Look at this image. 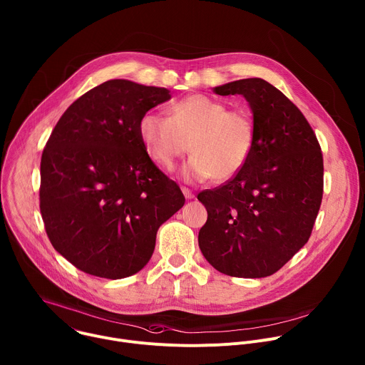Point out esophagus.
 <instances>
[{
  "label": "esophagus",
  "mask_w": 365,
  "mask_h": 365,
  "mask_svg": "<svg viewBox=\"0 0 365 365\" xmlns=\"http://www.w3.org/2000/svg\"><path fill=\"white\" fill-rule=\"evenodd\" d=\"M182 192H183V195H185L186 199H193V197H195V193H193L189 187H182Z\"/></svg>",
  "instance_id": "obj_1"
}]
</instances>
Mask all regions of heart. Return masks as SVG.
Wrapping results in <instances>:
<instances>
[{"label":"heart","mask_w":365,"mask_h":365,"mask_svg":"<svg viewBox=\"0 0 365 365\" xmlns=\"http://www.w3.org/2000/svg\"><path fill=\"white\" fill-rule=\"evenodd\" d=\"M139 136L150 159L173 168L176 159L195 155L183 169L189 180L226 182L248 162L255 142V123L250 110L227 108L222 100L193 94L169 107V117L156 111L139 120Z\"/></svg>","instance_id":"b5f03b06"}]
</instances>
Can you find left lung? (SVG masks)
<instances>
[{
  "instance_id": "1",
  "label": "left lung",
  "mask_w": 365,
  "mask_h": 365,
  "mask_svg": "<svg viewBox=\"0 0 365 365\" xmlns=\"http://www.w3.org/2000/svg\"><path fill=\"white\" fill-rule=\"evenodd\" d=\"M213 91L247 98L255 142L233 179L197 195L207 210L199 248L225 275L269 277L311 236L322 200L321 148L301 110L268 81L244 78Z\"/></svg>"
}]
</instances>
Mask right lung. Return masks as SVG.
Returning a JSON list of instances; mask_svg holds the SVG:
<instances>
[{
	"label": "right lung",
	"instance_id": "1",
	"mask_svg": "<svg viewBox=\"0 0 365 365\" xmlns=\"http://www.w3.org/2000/svg\"><path fill=\"white\" fill-rule=\"evenodd\" d=\"M169 98L165 87L108 80L57 121L41 156L40 210L51 245L77 269L135 275L152 258L160 225L185 205L139 136L140 117Z\"/></svg>",
	"mask_w": 365,
	"mask_h": 365
}]
</instances>
